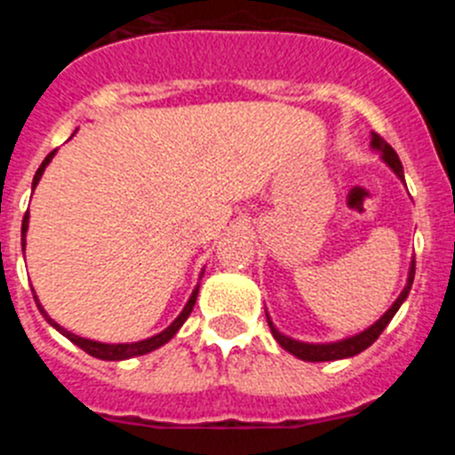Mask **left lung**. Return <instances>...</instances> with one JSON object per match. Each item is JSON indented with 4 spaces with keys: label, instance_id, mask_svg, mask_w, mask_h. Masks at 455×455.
I'll use <instances>...</instances> for the list:
<instances>
[{
    "label": "left lung",
    "instance_id": "8db88e82",
    "mask_svg": "<svg viewBox=\"0 0 455 455\" xmlns=\"http://www.w3.org/2000/svg\"><path fill=\"white\" fill-rule=\"evenodd\" d=\"M371 148L373 150L380 152V159H383V162L387 164L394 172H396V175H399V180H403V166H401V162H399V155L394 152V148L389 146L387 140L380 139L378 134H371ZM412 280H415V259H412V264H410L408 284H405L403 291L399 293V299L394 300L392 307H389L387 312H385V315L376 321V323L369 325L367 331L357 332V335H353V337H347V339L331 341V344H307V341L291 339V337L283 335V332L277 331L275 325H273L271 316H268V312H267L268 328H271L273 337H275V341L284 348V351H289L291 355L300 357V360H305V363H331V360H344V357H353V355H357V353H363L364 348L371 347L373 341L380 337V332L387 328V323L392 321V316L399 312V307L403 305V300L408 299L410 287H412Z\"/></svg>",
    "mask_w": 455,
    "mask_h": 455
}]
</instances>
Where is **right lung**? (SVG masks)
Segmentation results:
<instances>
[{
  "instance_id": "add662e5",
  "label": "right lung",
  "mask_w": 455,
  "mask_h": 455,
  "mask_svg": "<svg viewBox=\"0 0 455 455\" xmlns=\"http://www.w3.org/2000/svg\"><path fill=\"white\" fill-rule=\"evenodd\" d=\"M54 155H56V150L50 152V155L45 156V162L40 164V168H38V171H36V175H34V184H31V188H36V184L40 182V178H43V172H45L47 164L52 162V156H54ZM27 228H29V209H27V216H24V220H22V251H24V235H27ZM198 289H200V284L196 289H193L188 303L184 305V309H182V312H180L178 319L172 321V323L168 325L166 331H162V332H159V335H155V337H148V339L132 341V344H102V341L84 339V337H79V335H75V332L66 331V328L56 323L54 319H50V315H47L45 309H43V305L38 303V299H36V296H34V299H36V305H38V309H40V315H43L47 319V323L54 325L56 331L61 332V335H66L68 339L72 341V344H77V347L82 348V351H86L88 355L100 357V360H127V357L146 355V353L155 351V348L164 347L166 341H171L172 337H175V332H178L180 328H182L184 321L188 319V315H191V312H193V305H196V299H198ZM31 291H34V289H31Z\"/></svg>"
}]
</instances>
